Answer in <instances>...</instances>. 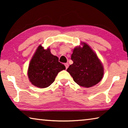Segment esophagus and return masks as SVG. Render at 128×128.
Listing matches in <instances>:
<instances>
[{"mask_svg":"<svg viewBox=\"0 0 128 128\" xmlns=\"http://www.w3.org/2000/svg\"><path fill=\"white\" fill-rule=\"evenodd\" d=\"M64 65H65V66H66V69H67V68H68V66H69V64L68 63H65Z\"/></svg>","mask_w":128,"mask_h":128,"instance_id":"esophagus-1","label":"esophagus"}]
</instances>
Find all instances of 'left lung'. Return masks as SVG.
<instances>
[{
    "mask_svg": "<svg viewBox=\"0 0 128 128\" xmlns=\"http://www.w3.org/2000/svg\"><path fill=\"white\" fill-rule=\"evenodd\" d=\"M82 44V47H76L73 50L71 55L73 63L66 70L78 85L90 88L100 81L104 74L103 66L90 47L85 43Z\"/></svg>",
    "mask_w": 128,
    "mask_h": 128,
    "instance_id": "left-lung-1",
    "label": "left lung"
}]
</instances>
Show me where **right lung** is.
Masks as SVG:
<instances>
[{
    "mask_svg": "<svg viewBox=\"0 0 128 128\" xmlns=\"http://www.w3.org/2000/svg\"><path fill=\"white\" fill-rule=\"evenodd\" d=\"M66 66L59 62V58L51 53L49 48L44 50L40 45L30 60L28 75L33 85L46 88L55 81L58 73Z\"/></svg>",
    "mask_w": 128,
    "mask_h": 128,
    "instance_id": "add662e5",
    "label": "right lung"
}]
</instances>
